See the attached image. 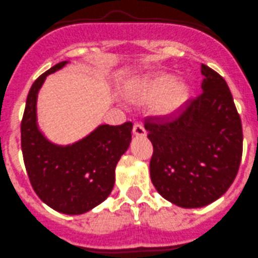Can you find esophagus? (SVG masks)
Returning <instances> with one entry per match:
<instances>
[{
  "label": "esophagus",
  "instance_id": "esophagus-1",
  "mask_svg": "<svg viewBox=\"0 0 258 258\" xmlns=\"http://www.w3.org/2000/svg\"><path fill=\"white\" fill-rule=\"evenodd\" d=\"M133 133L136 134V136L144 137L147 134V132H146V129H144V126H143V124H142V122H134Z\"/></svg>",
  "mask_w": 258,
  "mask_h": 258
}]
</instances>
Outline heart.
<instances>
[{
	"mask_svg": "<svg viewBox=\"0 0 258 258\" xmlns=\"http://www.w3.org/2000/svg\"><path fill=\"white\" fill-rule=\"evenodd\" d=\"M188 97V86L182 81H176L172 75H158L144 83L143 87L134 95L139 102H151L158 99L156 112L162 116L176 114Z\"/></svg>",
	"mask_w": 258,
	"mask_h": 258,
	"instance_id": "b5f03b06",
	"label": "heart"
}]
</instances>
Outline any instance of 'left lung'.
Here are the masks:
<instances>
[{
	"label": "left lung",
	"mask_w": 258,
	"mask_h": 258,
	"mask_svg": "<svg viewBox=\"0 0 258 258\" xmlns=\"http://www.w3.org/2000/svg\"><path fill=\"white\" fill-rule=\"evenodd\" d=\"M201 92L175 116L147 117L153 144L151 180L166 200L201 208L219 199L237 176L243 151L239 114L224 78L201 64Z\"/></svg>",
	"instance_id": "left-lung-1"
}]
</instances>
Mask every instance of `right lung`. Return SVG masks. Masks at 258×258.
<instances>
[{"instance_id": "right-lung-1", "label": "right lung", "mask_w": 258, "mask_h": 258, "mask_svg": "<svg viewBox=\"0 0 258 258\" xmlns=\"http://www.w3.org/2000/svg\"><path fill=\"white\" fill-rule=\"evenodd\" d=\"M66 64L53 66L31 86L21 120V149L29 180L40 200L63 214L78 215L101 204L111 192L115 167L131 144L133 122L100 125L71 146L49 142L36 124V99L46 76Z\"/></svg>"}]
</instances>
